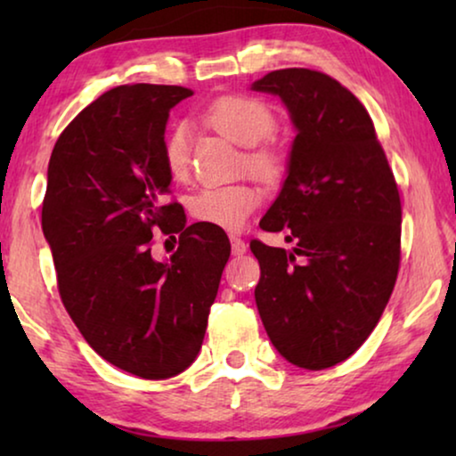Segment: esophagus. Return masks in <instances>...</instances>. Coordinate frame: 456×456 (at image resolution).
Returning a JSON list of instances; mask_svg holds the SVG:
<instances>
[{"mask_svg":"<svg viewBox=\"0 0 456 456\" xmlns=\"http://www.w3.org/2000/svg\"><path fill=\"white\" fill-rule=\"evenodd\" d=\"M230 245H232V255H242L247 251V242L240 236H230Z\"/></svg>","mask_w":456,"mask_h":456,"instance_id":"obj_1","label":"esophagus"}]
</instances>
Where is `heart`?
<instances>
[{
  "mask_svg": "<svg viewBox=\"0 0 456 456\" xmlns=\"http://www.w3.org/2000/svg\"><path fill=\"white\" fill-rule=\"evenodd\" d=\"M205 118L240 145H255L247 153L248 166L265 178L278 176L282 170V155L265 141L276 130V114L270 105L251 95H224L208 108ZM164 164L172 178H184L191 166V133L186 124H176L164 139ZM264 192L253 183L205 186L191 199V214L199 222L224 230H239L255 208H259Z\"/></svg>",
  "mask_w": 456,
  "mask_h": 456,
  "instance_id": "obj_1",
  "label": "heart"
}]
</instances>
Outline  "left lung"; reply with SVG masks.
Here are the masks:
<instances>
[{
    "mask_svg": "<svg viewBox=\"0 0 456 456\" xmlns=\"http://www.w3.org/2000/svg\"><path fill=\"white\" fill-rule=\"evenodd\" d=\"M253 91L282 99L297 130L282 191L261 217L290 251L253 240L261 322L289 363L326 370L378 326L401 264V197L363 103L338 80L284 68Z\"/></svg>",
    "mask_w": 456,
    "mask_h": 456,
    "instance_id": "1",
    "label": "left lung"
}]
</instances>
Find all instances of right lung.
Segmentation results:
<instances>
[{
  "mask_svg": "<svg viewBox=\"0 0 456 456\" xmlns=\"http://www.w3.org/2000/svg\"><path fill=\"white\" fill-rule=\"evenodd\" d=\"M192 91L122 85L80 111L55 142L41 226L61 303L93 351L145 379L184 371L201 351L230 242L222 228L186 226L166 203L164 133ZM180 233L166 262L152 230Z\"/></svg>",
  "mask_w": 456,
  "mask_h": 456,
  "instance_id": "right-lung-1",
  "label": "right lung"
}]
</instances>
